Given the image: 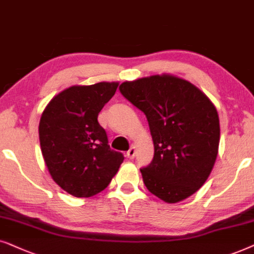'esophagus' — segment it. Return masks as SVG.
I'll return each mask as SVG.
<instances>
[{"instance_id":"34e87169","label":"esophagus","mask_w":254,"mask_h":254,"mask_svg":"<svg viewBox=\"0 0 254 254\" xmlns=\"http://www.w3.org/2000/svg\"><path fill=\"white\" fill-rule=\"evenodd\" d=\"M134 155H136V147H134V145L130 147V150L127 152V157L129 159H133Z\"/></svg>"}]
</instances>
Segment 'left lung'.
<instances>
[{
	"label": "left lung",
	"mask_w": 254,
	"mask_h": 254,
	"mask_svg": "<svg viewBox=\"0 0 254 254\" xmlns=\"http://www.w3.org/2000/svg\"><path fill=\"white\" fill-rule=\"evenodd\" d=\"M120 92L143 111L150 127L154 155L140 168L148 191L167 203L197 191L218 153L219 120L211 101L194 84L172 75L123 82Z\"/></svg>",
	"instance_id": "1"
}]
</instances>
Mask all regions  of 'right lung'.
Returning <instances> with one entry per match:
<instances>
[{
  "mask_svg": "<svg viewBox=\"0 0 254 254\" xmlns=\"http://www.w3.org/2000/svg\"><path fill=\"white\" fill-rule=\"evenodd\" d=\"M117 82L73 86L54 96L39 122L42 153L51 177L68 194L90 197L108 187L124 160L111 150L97 116Z\"/></svg>",
  "mask_w": 254,
  "mask_h": 254,
  "instance_id": "obj_1",
  "label": "right lung"
}]
</instances>
